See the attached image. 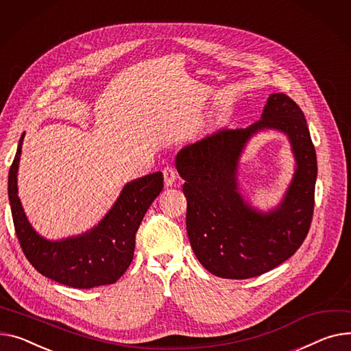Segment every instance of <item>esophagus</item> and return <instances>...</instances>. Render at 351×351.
Wrapping results in <instances>:
<instances>
[{"label": "esophagus", "mask_w": 351, "mask_h": 351, "mask_svg": "<svg viewBox=\"0 0 351 351\" xmlns=\"http://www.w3.org/2000/svg\"><path fill=\"white\" fill-rule=\"evenodd\" d=\"M178 179V172L172 167H165L163 168V180H165L167 186H172Z\"/></svg>", "instance_id": "obj_1"}]
</instances>
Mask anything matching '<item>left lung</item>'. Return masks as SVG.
Returning a JSON list of instances; mask_svg holds the SVG:
<instances>
[{
	"label": "left lung",
	"mask_w": 351,
	"mask_h": 351,
	"mask_svg": "<svg viewBox=\"0 0 351 351\" xmlns=\"http://www.w3.org/2000/svg\"><path fill=\"white\" fill-rule=\"evenodd\" d=\"M264 129L284 132L297 168L290 188L274 210L263 214L238 192L237 169L247 139ZM188 199L186 230L200 264L216 276L247 279L287 261L306 239L315 207L316 151L306 119L284 93L268 97L261 120L247 128H223L176 155Z\"/></svg>",
	"instance_id": "8db88e82"
}]
</instances>
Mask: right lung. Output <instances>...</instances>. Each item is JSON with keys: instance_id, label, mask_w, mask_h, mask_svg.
I'll use <instances>...</instances> for the list:
<instances>
[{"instance_id": "obj_1", "label": "right lung", "mask_w": 351, "mask_h": 351, "mask_svg": "<svg viewBox=\"0 0 351 351\" xmlns=\"http://www.w3.org/2000/svg\"><path fill=\"white\" fill-rule=\"evenodd\" d=\"M22 134L8 173V197L21 248L32 267L62 285L90 289L119 281L134 258L135 234L152 202L163 189L162 172L127 183L103 220L83 234L58 241L34 230L18 197Z\"/></svg>"}]
</instances>
